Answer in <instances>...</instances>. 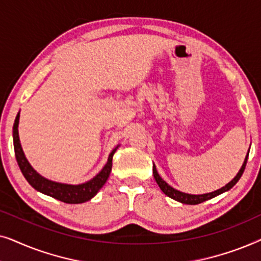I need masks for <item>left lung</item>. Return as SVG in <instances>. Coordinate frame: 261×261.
<instances>
[{"label":"left lung","instance_id":"obj_1","mask_svg":"<svg viewBox=\"0 0 261 261\" xmlns=\"http://www.w3.org/2000/svg\"><path fill=\"white\" fill-rule=\"evenodd\" d=\"M248 154H249V149H248V152H247V155H246V158L244 160V164H242L241 169L239 170V172H238L237 176H235L233 179L229 181V183L226 184V185H224V187H222L221 189H219V190L213 191V192H208V194H202V195L185 194V192H181L179 190H177V189L172 188V187H171V185L167 184L166 181L164 180L162 177L159 176V173H158V171H156V167H155L154 164H153V176H154V179L156 181V184L159 185L160 190H162L166 196H169L170 198H172V199H174V201H177V202L183 203V204H190V205L199 204V203H202V202H204V201H208V199H212L214 197H216V196L223 194V192L230 190V189L233 188L234 185L238 183L239 179H240L241 176H242V173H244V171H245L246 164H247V159H248Z\"/></svg>","mask_w":261,"mask_h":261}]
</instances>
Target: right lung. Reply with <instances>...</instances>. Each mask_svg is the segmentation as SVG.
<instances>
[{"instance_id":"obj_1","label":"right lung","mask_w":261,"mask_h":261,"mask_svg":"<svg viewBox=\"0 0 261 261\" xmlns=\"http://www.w3.org/2000/svg\"><path fill=\"white\" fill-rule=\"evenodd\" d=\"M19 120H20V113H17L15 122L13 126V141H14V151H15L16 162L19 164V167L22 172L23 177L33 187L35 190L41 192V194L51 196V197L59 199L64 203H70V204H78V203H84L96 196V194L99 191L103 185L106 184L107 179H108L110 171H112L113 166V155L119 148L120 145H117L115 148L110 152L108 156V162L103 169L96 174L94 178L90 180L85 181L82 184H65V183H58V181H53L47 178L42 177L35 171L32 165L28 162L26 155H24L23 149L21 147V142L19 138Z\"/></svg>"}]
</instances>
